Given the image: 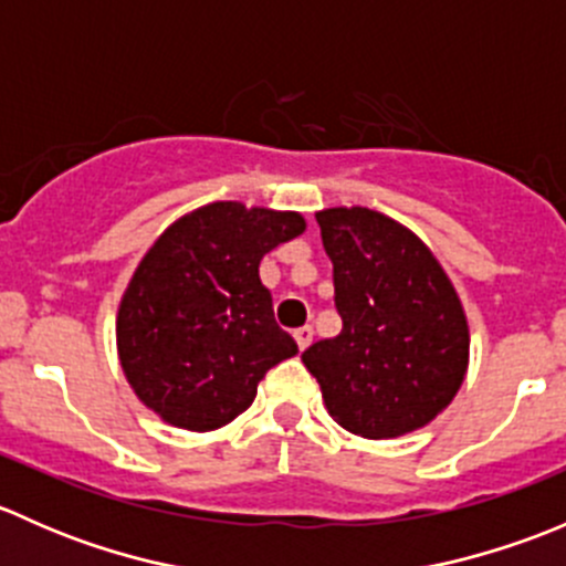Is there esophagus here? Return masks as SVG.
<instances>
[{
	"label": "esophagus",
	"instance_id": "obj_1",
	"mask_svg": "<svg viewBox=\"0 0 566 566\" xmlns=\"http://www.w3.org/2000/svg\"><path fill=\"white\" fill-rule=\"evenodd\" d=\"M295 342H298L301 350H306V347L312 345V339H315V328L312 325H301V328H295Z\"/></svg>",
	"mask_w": 566,
	"mask_h": 566
}]
</instances>
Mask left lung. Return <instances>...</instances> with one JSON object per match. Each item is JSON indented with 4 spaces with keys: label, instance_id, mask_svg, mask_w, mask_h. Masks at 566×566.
<instances>
[{
    "label": "left lung",
    "instance_id": "left-lung-1",
    "mask_svg": "<svg viewBox=\"0 0 566 566\" xmlns=\"http://www.w3.org/2000/svg\"><path fill=\"white\" fill-rule=\"evenodd\" d=\"M334 262L342 331L304 350L328 413L361 438L436 419L468 367V323L452 282L410 230L369 208L317 213Z\"/></svg>",
    "mask_w": 566,
    "mask_h": 566
}]
</instances>
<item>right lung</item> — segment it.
I'll list each match as a JSON object with an SVG mask.
<instances>
[{"mask_svg": "<svg viewBox=\"0 0 566 566\" xmlns=\"http://www.w3.org/2000/svg\"><path fill=\"white\" fill-rule=\"evenodd\" d=\"M304 230L290 210L213 202L153 243L117 315L119 364L147 408L182 430H219L298 353L273 317L260 260Z\"/></svg>", "mask_w": 566, "mask_h": 566, "instance_id": "right-lung-1", "label": "right lung"}]
</instances>
